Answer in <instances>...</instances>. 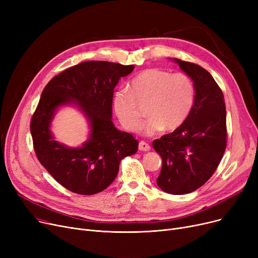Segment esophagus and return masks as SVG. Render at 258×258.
Masks as SVG:
<instances>
[{"label": "esophagus", "instance_id": "1", "mask_svg": "<svg viewBox=\"0 0 258 258\" xmlns=\"http://www.w3.org/2000/svg\"><path fill=\"white\" fill-rule=\"evenodd\" d=\"M139 151L148 152V151H151V146H150V144H147L144 141H140L139 142Z\"/></svg>", "mask_w": 258, "mask_h": 258}]
</instances>
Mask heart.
<instances>
[{"label":"heart","instance_id":"b5f03b06","mask_svg":"<svg viewBox=\"0 0 258 258\" xmlns=\"http://www.w3.org/2000/svg\"><path fill=\"white\" fill-rule=\"evenodd\" d=\"M128 88H120L114 94L113 106L120 123L128 131L140 127L142 115L138 103L148 100L143 126L148 136L179 127L190 112L196 98L194 81L184 73L146 69L135 76Z\"/></svg>","mask_w":258,"mask_h":258}]
</instances>
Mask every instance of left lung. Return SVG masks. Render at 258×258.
Masks as SVG:
<instances>
[{
	"instance_id": "obj_1",
	"label": "left lung",
	"mask_w": 258,
	"mask_h": 258,
	"mask_svg": "<svg viewBox=\"0 0 258 258\" xmlns=\"http://www.w3.org/2000/svg\"><path fill=\"white\" fill-rule=\"evenodd\" d=\"M194 81L196 98L183 123L153 142L161 156L158 186L170 195L192 192L218 168L226 150V104L218 84L199 64L173 58Z\"/></svg>"
}]
</instances>
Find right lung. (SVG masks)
<instances>
[{
  "label": "right lung",
  "instance_id": "obj_1",
  "mask_svg": "<svg viewBox=\"0 0 258 258\" xmlns=\"http://www.w3.org/2000/svg\"><path fill=\"white\" fill-rule=\"evenodd\" d=\"M134 69L133 64L85 61L45 87L30 124L33 146L40 164L68 190L85 196L104 190L115 180L120 161L137 152L138 141L112 121L114 89ZM63 105H75L88 120L89 138L79 148L57 143L50 132L51 120Z\"/></svg>",
  "mask_w": 258,
  "mask_h": 258
}]
</instances>
